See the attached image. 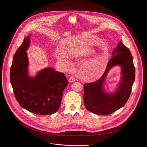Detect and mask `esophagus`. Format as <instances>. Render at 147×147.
I'll list each match as a JSON object with an SVG mask.
<instances>
[{
    "label": "esophagus",
    "instance_id": "1",
    "mask_svg": "<svg viewBox=\"0 0 147 147\" xmlns=\"http://www.w3.org/2000/svg\"><path fill=\"white\" fill-rule=\"evenodd\" d=\"M69 81L70 83H74L76 81V80L73 77H70L69 79Z\"/></svg>",
    "mask_w": 147,
    "mask_h": 147
}]
</instances>
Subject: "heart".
I'll return each instance as SVG.
<instances>
[{
  "label": "heart",
  "mask_w": 147,
  "mask_h": 147,
  "mask_svg": "<svg viewBox=\"0 0 147 147\" xmlns=\"http://www.w3.org/2000/svg\"><path fill=\"white\" fill-rule=\"evenodd\" d=\"M94 52V50L89 46L75 47L69 52V56L73 59L82 58L91 55L83 63L82 68L88 79L92 81L97 80L103 74L109 58L108 55ZM56 57L63 64H66L69 62L67 57L61 51H56Z\"/></svg>",
  "instance_id": "heart-1"
}]
</instances>
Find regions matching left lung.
Here are the masks:
<instances>
[{
	"instance_id": "8db88e82",
	"label": "left lung",
	"mask_w": 147,
	"mask_h": 147,
	"mask_svg": "<svg viewBox=\"0 0 147 147\" xmlns=\"http://www.w3.org/2000/svg\"><path fill=\"white\" fill-rule=\"evenodd\" d=\"M113 57L107 66L103 76L96 82L84 84L83 100L86 109L98 115H109L121 107L128 101L133 84L136 70L131 53L120 40L112 53ZM120 68V80L112 92L105 90L108 74L115 66Z\"/></svg>"
}]
</instances>
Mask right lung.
I'll return each instance as SVG.
<instances>
[{
  "label": "right lung",
  "instance_id": "right-lung-1",
  "mask_svg": "<svg viewBox=\"0 0 147 147\" xmlns=\"http://www.w3.org/2000/svg\"><path fill=\"white\" fill-rule=\"evenodd\" d=\"M29 34L13 56L10 68V83L15 96L22 107L38 115H50L59 109L64 88L69 84L64 74L50 67L30 74L28 50Z\"/></svg>",
  "mask_w": 147,
  "mask_h": 147
}]
</instances>
